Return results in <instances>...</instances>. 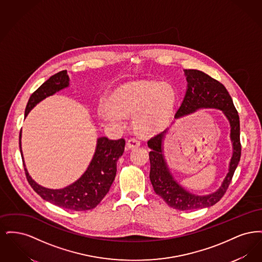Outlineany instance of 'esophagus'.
I'll return each instance as SVG.
<instances>
[{
    "label": "esophagus",
    "instance_id": "1",
    "mask_svg": "<svg viewBox=\"0 0 262 262\" xmlns=\"http://www.w3.org/2000/svg\"><path fill=\"white\" fill-rule=\"evenodd\" d=\"M139 145H140V141H139L137 138H136V137L129 138V139L127 140V142H126V146H127V148H129V149L138 147Z\"/></svg>",
    "mask_w": 262,
    "mask_h": 262
}]
</instances>
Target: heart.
I'll return each mask as SVG.
<instances>
[{"mask_svg": "<svg viewBox=\"0 0 262 262\" xmlns=\"http://www.w3.org/2000/svg\"><path fill=\"white\" fill-rule=\"evenodd\" d=\"M176 95L168 84L154 82L130 83L113 95V111L106 113V119L113 122L120 116L136 114L135 124L143 133L160 129L167 122L174 106Z\"/></svg>", "mask_w": 262, "mask_h": 262, "instance_id": "heart-1", "label": "heart"}]
</instances>
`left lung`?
I'll return each instance as SVG.
<instances>
[{
  "instance_id": "obj_1",
  "label": "left lung",
  "mask_w": 262,
  "mask_h": 262,
  "mask_svg": "<svg viewBox=\"0 0 262 262\" xmlns=\"http://www.w3.org/2000/svg\"><path fill=\"white\" fill-rule=\"evenodd\" d=\"M185 75L187 80V93L174 118L178 119L195 112L200 108H216L222 110L231 125V139L234 152L230 162L229 173L226 176L222 186L211 194L200 196L189 193L181 187L169 172L162 154V140L167 129L150 138L147 144L151 149L149 178L153 189L169 206L182 211L209 207L223 198L239 162L242 151L238 114L224 85L198 70H185Z\"/></svg>"
}]
</instances>
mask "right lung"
I'll return each mask as SVG.
<instances>
[{"mask_svg": "<svg viewBox=\"0 0 262 262\" xmlns=\"http://www.w3.org/2000/svg\"><path fill=\"white\" fill-rule=\"evenodd\" d=\"M69 86L67 71L52 75L37 90H35L25 108V117L41 100L53 95L57 91ZM21 132L19 134V149L21 152ZM124 138L112 140L108 137H100L93 159L85 173L73 185L62 189H50L37 185L27 173L26 179L38 194L51 203L74 211H86L95 208L108 193L117 173V162L125 150ZM24 158V157H23Z\"/></svg>", "mask_w": 262, "mask_h": 262, "instance_id": "1", "label": "right lung"}]
</instances>
